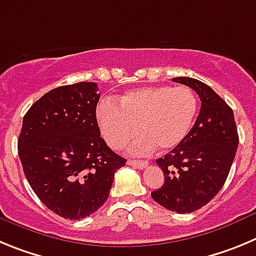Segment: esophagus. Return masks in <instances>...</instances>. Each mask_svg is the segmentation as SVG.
Instances as JSON below:
<instances>
[{
    "label": "esophagus",
    "instance_id": "esophagus-1",
    "mask_svg": "<svg viewBox=\"0 0 256 256\" xmlns=\"http://www.w3.org/2000/svg\"><path fill=\"white\" fill-rule=\"evenodd\" d=\"M128 166H134V167L136 168H140V170H142V168H145L146 166L149 164L146 160H128Z\"/></svg>",
    "mask_w": 256,
    "mask_h": 256
}]
</instances>
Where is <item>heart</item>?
<instances>
[{"label": "heart", "mask_w": 256, "mask_h": 256, "mask_svg": "<svg viewBox=\"0 0 256 256\" xmlns=\"http://www.w3.org/2000/svg\"><path fill=\"white\" fill-rule=\"evenodd\" d=\"M198 111L194 90L185 85L142 86L126 92L118 106L102 102L96 121L103 139L112 149H121L138 131L130 144L134 154H146L158 146L168 150L180 144L190 131Z\"/></svg>", "instance_id": "obj_1"}]
</instances>
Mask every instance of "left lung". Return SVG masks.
<instances>
[{
  "label": "left lung",
  "mask_w": 256,
  "mask_h": 256,
  "mask_svg": "<svg viewBox=\"0 0 256 256\" xmlns=\"http://www.w3.org/2000/svg\"><path fill=\"white\" fill-rule=\"evenodd\" d=\"M199 96L202 107L185 139L156 160L164 184L152 192L160 206L191 213L206 206L224 185L236 156L238 134L234 111L210 86L192 78H174Z\"/></svg>",
  "instance_id": "left-lung-1"
}]
</instances>
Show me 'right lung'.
<instances>
[{
    "label": "right lung",
    "mask_w": 256,
    "mask_h": 256,
    "mask_svg": "<svg viewBox=\"0 0 256 256\" xmlns=\"http://www.w3.org/2000/svg\"><path fill=\"white\" fill-rule=\"evenodd\" d=\"M96 82L64 85L25 114L18 150L28 182L50 210L82 220L110 196L125 158L108 148L96 122Z\"/></svg>",
    "instance_id": "obj_1"
}]
</instances>
